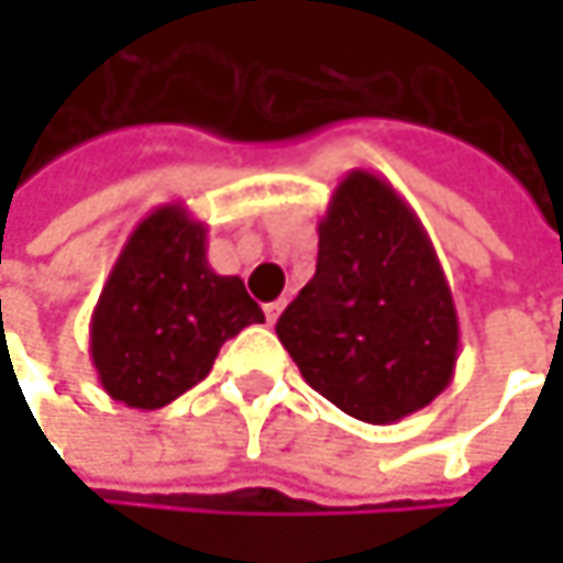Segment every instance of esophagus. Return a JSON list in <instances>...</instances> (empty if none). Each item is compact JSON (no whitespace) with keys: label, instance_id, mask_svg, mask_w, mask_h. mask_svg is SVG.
I'll return each mask as SVG.
<instances>
[{"label":"esophagus","instance_id":"1","mask_svg":"<svg viewBox=\"0 0 563 563\" xmlns=\"http://www.w3.org/2000/svg\"><path fill=\"white\" fill-rule=\"evenodd\" d=\"M283 306H286L283 299H277V302H267V306H264V316H267V322H271V325H274V322L280 319Z\"/></svg>","mask_w":563,"mask_h":563}]
</instances>
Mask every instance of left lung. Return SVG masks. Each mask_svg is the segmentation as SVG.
<instances>
[{
	"label": "left lung",
	"mask_w": 563,
	"mask_h": 563,
	"mask_svg": "<svg viewBox=\"0 0 563 563\" xmlns=\"http://www.w3.org/2000/svg\"><path fill=\"white\" fill-rule=\"evenodd\" d=\"M277 335L306 385L365 423H397L446 391L456 302L427 228L388 178L352 169L335 185L316 277Z\"/></svg>",
	"instance_id": "left-lung-1"
}]
</instances>
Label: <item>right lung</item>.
<instances>
[{
	"label": "right lung",
	"instance_id": "right-lung-1",
	"mask_svg": "<svg viewBox=\"0 0 563 563\" xmlns=\"http://www.w3.org/2000/svg\"><path fill=\"white\" fill-rule=\"evenodd\" d=\"M264 322L241 277L208 264V228L181 201L153 208L126 238L90 316L100 388L159 410L208 378L221 345Z\"/></svg>",
	"mask_w": 563,
	"mask_h": 563
}]
</instances>
